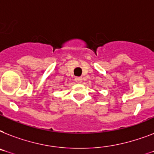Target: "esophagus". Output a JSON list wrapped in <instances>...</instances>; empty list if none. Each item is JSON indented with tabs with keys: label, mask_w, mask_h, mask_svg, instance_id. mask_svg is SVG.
<instances>
[{
	"label": "esophagus",
	"mask_w": 154,
	"mask_h": 154,
	"mask_svg": "<svg viewBox=\"0 0 154 154\" xmlns=\"http://www.w3.org/2000/svg\"><path fill=\"white\" fill-rule=\"evenodd\" d=\"M75 82H77V83H82V77H76V78H75Z\"/></svg>",
	"instance_id": "obj_1"
}]
</instances>
